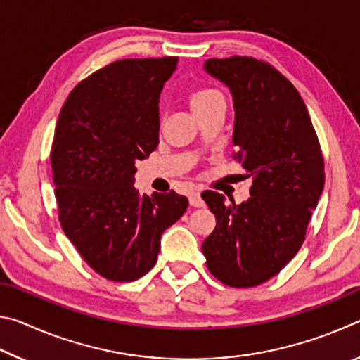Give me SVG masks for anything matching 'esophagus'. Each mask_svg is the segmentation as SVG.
<instances>
[{
    "mask_svg": "<svg viewBox=\"0 0 360 360\" xmlns=\"http://www.w3.org/2000/svg\"><path fill=\"white\" fill-rule=\"evenodd\" d=\"M188 203H191V206H193V208H202V206H205L202 195H200L198 191L191 192V195H188Z\"/></svg>",
    "mask_w": 360,
    "mask_h": 360,
    "instance_id": "1",
    "label": "esophagus"
}]
</instances>
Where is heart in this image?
Listing matches in <instances>:
<instances>
[{"label":"heart","instance_id":"heart-1","mask_svg":"<svg viewBox=\"0 0 360 360\" xmlns=\"http://www.w3.org/2000/svg\"><path fill=\"white\" fill-rule=\"evenodd\" d=\"M219 98H222V94L211 87H193L187 92V101L195 114L202 112L203 109Z\"/></svg>","mask_w":360,"mask_h":360}]
</instances>
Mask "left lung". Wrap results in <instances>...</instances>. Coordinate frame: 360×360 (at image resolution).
Masks as SVG:
<instances>
[{
    "label": "left lung",
    "instance_id": "obj_1",
    "mask_svg": "<svg viewBox=\"0 0 360 360\" xmlns=\"http://www.w3.org/2000/svg\"><path fill=\"white\" fill-rule=\"evenodd\" d=\"M235 106L233 158L252 176L248 202L205 191L216 229L203 241L206 266L230 288L278 275L304 241L324 188V157L300 94L270 63L252 57L206 60Z\"/></svg>",
    "mask_w": 360,
    "mask_h": 360
}]
</instances>
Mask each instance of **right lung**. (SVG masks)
<instances>
[{
    "label": "right lung",
    "instance_id": "add662e5",
    "mask_svg": "<svg viewBox=\"0 0 360 360\" xmlns=\"http://www.w3.org/2000/svg\"><path fill=\"white\" fill-rule=\"evenodd\" d=\"M178 57L125 58L71 90L51 149L58 221L81 257L109 281L155 265L162 233L187 210L174 191L141 195L136 160L158 144V98Z\"/></svg>",
    "mask_w": 360,
    "mask_h": 360
}]
</instances>
